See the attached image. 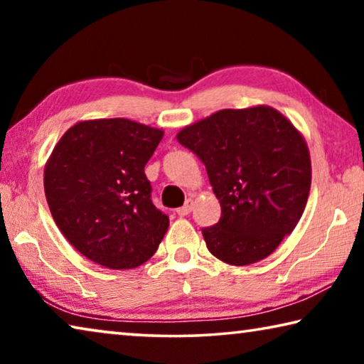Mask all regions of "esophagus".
<instances>
[{
	"instance_id": "1",
	"label": "esophagus",
	"mask_w": 364,
	"mask_h": 364,
	"mask_svg": "<svg viewBox=\"0 0 364 364\" xmlns=\"http://www.w3.org/2000/svg\"><path fill=\"white\" fill-rule=\"evenodd\" d=\"M193 205H194L193 199H188L186 202H184V205H183V207L176 208V213L180 215V217H186V215H189V213H191V210H193Z\"/></svg>"
}]
</instances>
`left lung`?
<instances>
[{
    "mask_svg": "<svg viewBox=\"0 0 364 364\" xmlns=\"http://www.w3.org/2000/svg\"><path fill=\"white\" fill-rule=\"evenodd\" d=\"M176 138L205 165L220 200V221L202 230L210 254L234 267L273 254L310 194V152L297 128L276 109L257 106L218 110Z\"/></svg>",
    "mask_w": 364,
    "mask_h": 364,
    "instance_id": "1",
    "label": "left lung"
}]
</instances>
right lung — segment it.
Returning a JSON list of instances; mask_svg holds the SVG:
<instances>
[{"instance_id": "obj_1", "label": "right lung", "mask_w": 364, "mask_h": 364, "mask_svg": "<svg viewBox=\"0 0 364 364\" xmlns=\"http://www.w3.org/2000/svg\"><path fill=\"white\" fill-rule=\"evenodd\" d=\"M162 130L128 119L78 122L45 167V194L60 232L80 254L110 269L149 260L168 230L152 204L144 167Z\"/></svg>"}]
</instances>
